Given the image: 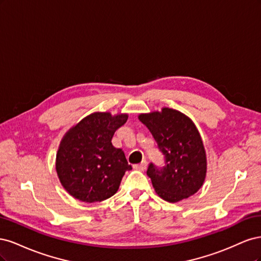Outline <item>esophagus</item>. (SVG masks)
Listing matches in <instances>:
<instances>
[{
    "instance_id": "1",
    "label": "esophagus",
    "mask_w": 261,
    "mask_h": 261,
    "mask_svg": "<svg viewBox=\"0 0 261 261\" xmlns=\"http://www.w3.org/2000/svg\"><path fill=\"white\" fill-rule=\"evenodd\" d=\"M134 168H135L136 170H139V171H145L147 168V161L144 159L139 164L134 165Z\"/></svg>"
}]
</instances>
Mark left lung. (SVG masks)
Returning <instances> with one entry per match:
<instances>
[{
    "mask_svg": "<svg viewBox=\"0 0 261 261\" xmlns=\"http://www.w3.org/2000/svg\"><path fill=\"white\" fill-rule=\"evenodd\" d=\"M138 118L152 134L165 158L162 169L150 163L147 170L158 196L178 202L196 194L206 179L207 155L195 123L170 108L141 113Z\"/></svg>",
    "mask_w": 261,
    "mask_h": 261,
    "instance_id": "1",
    "label": "left lung"
}]
</instances>
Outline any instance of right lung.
<instances>
[{"mask_svg":"<svg viewBox=\"0 0 261 261\" xmlns=\"http://www.w3.org/2000/svg\"><path fill=\"white\" fill-rule=\"evenodd\" d=\"M127 118V113L94 112L63 136L55 169L62 186L74 198L100 202L117 192L125 172L132 167L123 150L115 148L111 140Z\"/></svg>","mask_w":261,"mask_h":261,"instance_id":"right-lung-1","label":"right lung"}]
</instances>
